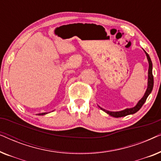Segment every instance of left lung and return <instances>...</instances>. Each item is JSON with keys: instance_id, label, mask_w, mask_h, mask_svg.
I'll use <instances>...</instances> for the list:
<instances>
[{"instance_id": "1", "label": "left lung", "mask_w": 161, "mask_h": 161, "mask_svg": "<svg viewBox=\"0 0 161 161\" xmlns=\"http://www.w3.org/2000/svg\"><path fill=\"white\" fill-rule=\"evenodd\" d=\"M144 52L145 53H146L147 60H148V62H149V69H148V83H147V89L146 90V92H145L144 97H143L138 101L135 107L131 108H126L121 111H107V110L103 109L102 108L99 106L101 110H103V111H105V113L109 114L110 116L118 118V117H122V116H125L130 115V114H133L136 113L138 111H139L141 108L142 107V105L144 104V103L146 102L147 100V98L148 97V96L150 94L152 91H153V85H154V78H153V63H152L151 58L150 57H149V54L147 53L145 50Z\"/></svg>"}]
</instances>
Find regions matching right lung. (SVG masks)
Returning <instances> with one entry per match:
<instances>
[{"label":"right lung","mask_w":161,"mask_h":161,"mask_svg":"<svg viewBox=\"0 0 161 161\" xmlns=\"http://www.w3.org/2000/svg\"><path fill=\"white\" fill-rule=\"evenodd\" d=\"M47 113H42V114H38V115H45V114H47Z\"/></svg>","instance_id":"1"}]
</instances>
